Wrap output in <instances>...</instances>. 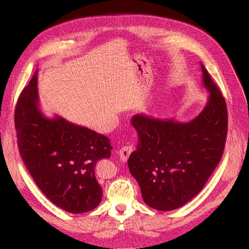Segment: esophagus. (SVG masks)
<instances>
[{
	"label": "esophagus",
	"mask_w": 249,
	"mask_h": 249,
	"mask_svg": "<svg viewBox=\"0 0 249 249\" xmlns=\"http://www.w3.org/2000/svg\"><path fill=\"white\" fill-rule=\"evenodd\" d=\"M133 152V148L131 146H123L119 151H118V155L119 158L122 161H127L129 156L131 155V153Z\"/></svg>",
	"instance_id": "34e87169"
}]
</instances>
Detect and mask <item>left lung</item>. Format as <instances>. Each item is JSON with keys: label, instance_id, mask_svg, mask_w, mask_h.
<instances>
[{"label": "left lung", "instance_id": "1", "mask_svg": "<svg viewBox=\"0 0 249 249\" xmlns=\"http://www.w3.org/2000/svg\"><path fill=\"white\" fill-rule=\"evenodd\" d=\"M201 64L209 91L202 112L187 123L143 113L132 117L139 142L128 160L145 203L159 211L179 208L194 198L219 164L228 133L224 96Z\"/></svg>", "mask_w": 249, "mask_h": 249}]
</instances>
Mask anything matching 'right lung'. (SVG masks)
<instances>
[{
  "instance_id": "1",
  "label": "right lung",
  "mask_w": 249,
  "mask_h": 249,
  "mask_svg": "<svg viewBox=\"0 0 249 249\" xmlns=\"http://www.w3.org/2000/svg\"><path fill=\"white\" fill-rule=\"evenodd\" d=\"M20 157L34 182L57 207L82 214L101 202L96 162L109 159V139L39 109L37 71L20 93L15 112Z\"/></svg>"
}]
</instances>
